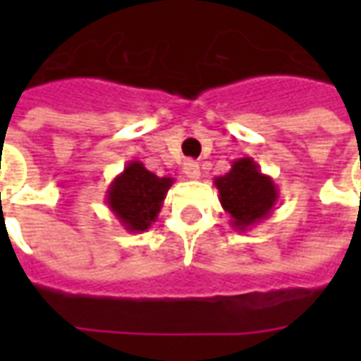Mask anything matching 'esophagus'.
<instances>
[{
    "label": "esophagus",
    "mask_w": 361,
    "mask_h": 361,
    "mask_svg": "<svg viewBox=\"0 0 361 361\" xmlns=\"http://www.w3.org/2000/svg\"><path fill=\"white\" fill-rule=\"evenodd\" d=\"M183 173H185L188 180H197V178L201 176V168H199V164H197L195 160H188V162L183 164Z\"/></svg>",
    "instance_id": "esophagus-1"
}]
</instances>
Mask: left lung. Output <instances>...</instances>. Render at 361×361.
<instances>
[{"mask_svg":"<svg viewBox=\"0 0 361 361\" xmlns=\"http://www.w3.org/2000/svg\"><path fill=\"white\" fill-rule=\"evenodd\" d=\"M220 204L230 214V224L238 232H247L261 220L271 216L279 201V188L271 176L259 170L253 158H238L230 172L214 178Z\"/></svg>","mask_w":361,"mask_h":361,"instance_id":"left-lung-1","label":"left lung"}]
</instances>
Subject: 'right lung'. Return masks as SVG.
<instances>
[{
  "label": "right lung",
  "mask_w": 361,
  "mask_h": 361,
  "mask_svg": "<svg viewBox=\"0 0 361 361\" xmlns=\"http://www.w3.org/2000/svg\"><path fill=\"white\" fill-rule=\"evenodd\" d=\"M172 178H158L142 162L129 160L106 191V204L127 232H145L158 219Z\"/></svg>",
  "instance_id": "obj_1"
}]
</instances>
